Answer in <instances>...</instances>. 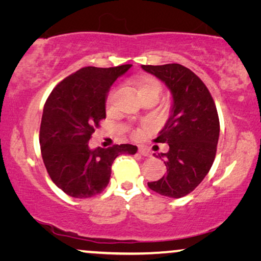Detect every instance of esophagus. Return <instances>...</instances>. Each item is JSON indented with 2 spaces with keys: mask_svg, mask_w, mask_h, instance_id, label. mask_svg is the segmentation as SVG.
I'll use <instances>...</instances> for the list:
<instances>
[{
  "mask_svg": "<svg viewBox=\"0 0 261 261\" xmlns=\"http://www.w3.org/2000/svg\"><path fill=\"white\" fill-rule=\"evenodd\" d=\"M139 154H141L142 156H149L151 155V153H149L148 149H146L145 147H139Z\"/></svg>",
  "mask_w": 261,
  "mask_h": 261,
  "instance_id": "obj_1",
  "label": "esophagus"
}]
</instances>
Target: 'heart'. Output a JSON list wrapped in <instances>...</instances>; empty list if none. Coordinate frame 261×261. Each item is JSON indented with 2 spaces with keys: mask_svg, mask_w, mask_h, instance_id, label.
I'll return each instance as SVG.
<instances>
[{
  "mask_svg": "<svg viewBox=\"0 0 261 261\" xmlns=\"http://www.w3.org/2000/svg\"><path fill=\"white\" fill-rule=\"evenodd\" d=\"M135 89H137V92L139 95V97H144L146 95H156L159 96L160 91H162V85H160L159 81L156 80L155 77L151 76V74H141L139 76L137 80H134L133 82ZM114 89L108 91L106 97V106L107 108H109L113 103V98H114ZM142 134L141 129H137L133 132V137L134 138H140Z\"/></svg>",
  "mask_w": 261,
  "mask_h": 261,
  "instance_id": "obj_1",
  "label": "heart"
}]
</instances>
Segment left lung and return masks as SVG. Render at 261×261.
I'll return each mask as SVG.
<instances>
[{
  "label": "left lung",
  "instance_id": "obj_1",
  "mask_svg": "<svg viewBox=\"0 0 261 261\" xmlns=\"http://www.w3.org/2000/svg\"><path fill=\"white\" fill-rule=\"evenodd\" d=\"M141 67L172 94L171 115L154 140L169 144V152L158 154L165 158L167 172L147 185L166 197H184L204 179L215 159L220 135L215 102L201 78L180 64Z\"/></svg>",
  "mask_w": 261,
  "mask_h": 261
}]
</instances>
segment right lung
I'll return each instance as SVG.
<instances>
[{
    "instance_id": "obj_1",
    "label": "right lung",
    "mask_w": 261,
    "mask_h": 261,
    "mask_svg": "<svg viewBox=\"0 0 261 261\" xmlns=\"http://www.w3.org/2000/svg\"><path fill=\"white\" fill-rule=\"evenodd\" d=\"M130 66L83 67L57 84L45 103L39 134L42 160L53 183L71 197L101 194L116 156L138 151L129 144L89 147L91 135L106 119L109 88Z\"/></svg>"
}]
</instances>
